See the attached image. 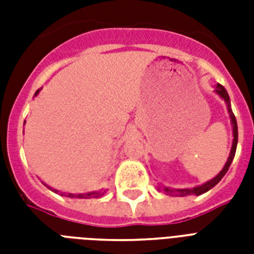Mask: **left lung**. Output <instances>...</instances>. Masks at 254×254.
<instances>
[{
    "mask_svg": "<svg viewBox=\"0 0 254 254\" xmlns=\"http://www.w3.org/2000/svg\"><path fill=\"white\" fill-rule=\"evenodd\" d=\"M217 95L220 96L221 99H224V101L227 103V108H228V113L229 117H231V123H232V127H233V142H232V147H231V153H229V157L227 159V162H225V166L223 167L220 173L217 174L216 177L211 179V181L205 182L204 185L201 186H196V187H193V189H179V190H174V189H169V187H163V192L166 193V195H171V196H189V195H201V193L207 192L209 190L215 187V186L221 181V178L224 177L227 171H228L229 166H231V163H232L233 158H235V154H236V147H237V137H239V133H237V123H236V117L233 115L232 108H231V100H229L228 92L225 91V88L223 87L221 84L216 85V89H215Z\"/></svg>",
    "mask_w": 254,
    "mask_h": 254,
    "instance_id": "left-lung-1",
    "label": "left lung"
}]
</instances>
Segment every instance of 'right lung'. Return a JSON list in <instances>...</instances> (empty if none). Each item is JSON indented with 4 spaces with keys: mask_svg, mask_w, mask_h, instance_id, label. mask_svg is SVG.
<instances>
[{
    "mask_svg": "<svg viewBox=\"0 0 254 254\" xmlns=\"http://www.w3.org/2000/svg\"><path fill=\"white\" fill-rule=\"evenodd\" d=\"M39 93V89H38L37 92H35V96ZM49 187V186H47ZM50 189V187H49ZM53 190V189H51ZM55 192H58L57 190H54ZM104 192H101V191H93V192H87V193H67V196L68 197H77V199H89V197H99L101 196Z\"/></svg>",
    "mask_w": 254,
    "mask_h": 254,
    "instance_id": "obj_1",
    "label": "right lung"
}]
</instances>
